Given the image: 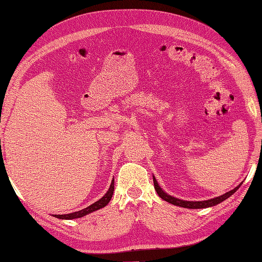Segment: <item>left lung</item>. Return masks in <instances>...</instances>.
I'll list each match as a JSON object with an SVG mask.
<instances>
[{
	"label": "left lung",
	"instance_id": "8db88e82",
	"mask_svg": "<svg viewBox=\"0 0 262 262\" xmlns=\"http://www.w3.org/2000/svg\"><path fill=\"white\" fill-rule=\"evenodd\" d=\"M153 182H154V188L155 190H157L159 196L162 198L163 200H165V202H168L172 205H176V206H180V207H185V208H191V209H196V208H207V207H211V206H215L217 204H220L222 202H224L225 199L229 198L230 196H232L233 193H234L238 188H240L241 183L238 185L237 187H235L233 190L226 192L224 194H222V196L220 197H216V198H213V199H208V200H203V202H187V200H181V199H178V198H174L170 196V194L165 193L162 189H161V187L159 186V183L157 181V179L153 177Z\"/></svg>",
	"mask_w": 262,
	"mask_h": 262
}]
</instances>
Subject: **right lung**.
Segmentation results:
<instances>
[{"mask_svg": "<svg viewBox=\"0 0 262 262\" xmlns=\"http://www.w3.org/2000/svg\"><path fill=\"white\" fill-rule=\"evenodd\" d=\"M114 189H115V180L111 181V185H110V188L107 191V193H105L101 199H99L98 202L89 206V207L82 209V210H79V211H74V213H71V214L55 215V216L60 220H73V219H80V217H82V216H85L88 214L92 213V211H96L100 208L104 207V206L110 202V199H111V197H113V193H114Z\"/></svg>", "mask_w": 262, "mask_h": 262, "instance_id": "add662e5", "label": "right lung"}]
</instances>
